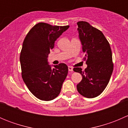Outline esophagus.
Listing matches in <instances>:
<instances>
[{
	"mask_svg": "<svg viewBox=\"0 0 128 128\" xmlns=\"http://www.w3.org/2000/svg\"><path fill=\"white\" fill-rule=\"evenodd\" d=\"M68 70L69 72H72L73 71V68L71 66H68Z\"/></svg>",
	"mask_w": 128,
	"mask_h": 128,
	"instance_id": "1",
	"label": "esophagus"
}]
</instances>
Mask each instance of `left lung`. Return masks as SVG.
Listing matches in <instances>:
<instances>
[{
    "label": "left lung",
    "mask_w": 128,
    "mask_h": 128,
    "mask_svg": "<svg viewBox=\"0 0 128 128\" xmlns=\"http://www.w3.org/2000/svg\"><path fill=\"white\" fill-rule=\"evenodd\" d=\"M77 25L87 67L84 71L80 68L74 69L82 76L77 89L84 96L92 98L100 95L109 82L113 70L112 52L109 42L101 31L87 22H78Z\"/></svg>",
    "instance_id": "1"
}]
</instances>
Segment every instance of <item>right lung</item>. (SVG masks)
<instances>
[{
	"label": "right lung",
	"mask_w": 128,
	"mask_h": 128,
	"mask_svg": "<svg viewBox=\"0 0 128 128\" xmlns=\"http://www.w3.org/2000/svg\"><path fill=\"white\" fill-rule=\"evenodd\" d=\"M69 28L39 23L30 30L23 42L22 76L30 91L40 100L50 101L58 96L68 76L66 64L51 66L48 57L56 40Z\"/></svg>",
	"instance_id": "obj_1"
}]
</instances>
